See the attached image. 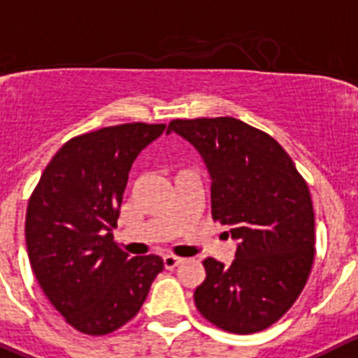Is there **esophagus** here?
<instances>
[{"instance_id":"34e87169","label":"esophagus","mask_w":358,"mask_h":358,"mask_svg":"<svg viewBox=\"0 0 358 358\" xmlns=\"http://www.w3.org/2000/svg\"><path fill=\"white\" fill-rule=\"evenodd\" d=\"M163 262H165V267L172 271V268H176L177 265L182 264V262H185V258L176 257V255H165V257H163Z\"/></svg>"}]
</instances>
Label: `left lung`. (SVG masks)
<instances>
[{
  "label": "left lung",
  "mask_w": 358,
  "mask_h": 358,
  "mask_svg": "<svg viewBox=\"0 0 358 358\" xmlns=\"http://www.w3.org/2000/svg\"><path fill=\"white\" fill-rule=\"evenodd\" d=\"M210 173L213 220L239 239L230 267L207 257L195 290L200 315L232 334L278 322L304 290L315 262V210L304 177L271 135L236 117L173 119Z\"/></svg>",
  "instance_id": "8db88e82"
}]
</instances>
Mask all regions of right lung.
Returning <instances> with one entry per match:
<instances>
[{"label": "right lung", "instance_id": "obj_1", "mask_svg": "<svg viewBox=\"0 0 358 358\" xmlns=\"http://www.w3.org/2000/svg\"><path fill=\"white\" fill-rule=\"evenodd\" d=\"M165 128L124 122L70 138L29 196V264L50 304L83 334L130 322L165 267L158 255L130 258L112 236L131 163Z\"/></svg>", "mask_w": 358, "mask_h": 358}]
</instances>
